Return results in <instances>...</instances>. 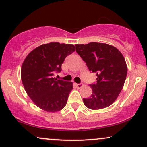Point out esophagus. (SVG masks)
Returning a JSON list of instances; mask_svg holds the SVG:
<instances>
[{"label":"esophagus","mask_w":147,"mask_h":147,"mask_svg":"<svg viewBox=\"0 0 147 147\" xmlns=\"http://www.w3.org/2000/svg\"><path fill=\"white\" fill-rule=\"evenodd\" d=\"M83 84H76V86L78 88H81L82 87Z\"/></svg>","instance_id":"1"}]
</instances>
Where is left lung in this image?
<instances>
[{"instance_id": "1", "label": "left lung", "mask_w": 147, "mask_h": 147, "mask_svg": "<svg viewBox=\"0 0 147 147\" xmlns=\"http://www.w3.org/2000/svg\"><path fill=\"white\" fill-rule=\"evenodd\" d=\"M76 51L86 62L89 71L96 74V83L90 84L91 96L84 98L86 107L104 109L113 104L121 92L127 67L121 52L112 45L90 42L76 45Z\"/></svg>"}]
</instances>
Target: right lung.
<instances>
[{"mask_svg": "<svg viewBox=\"0 0 147 147\" xmlns=\"http://www.w3.org/2000/svg\"><path fill=\"white\" fill-rule=\"evenodd\" d=\"M70 44L51 42L32 51L22 66L21 77L25 90L36 106L47 112H57L66 105L73 83L57 80L67 56L75 51Z\"/></svg>", "mask_w": 147, "mask_h": 147, "instance_id": "right-lung-1", "label": "right lung"}]
</instances>
